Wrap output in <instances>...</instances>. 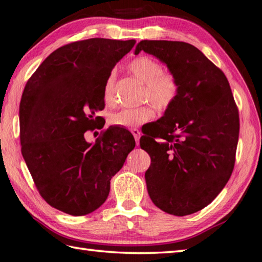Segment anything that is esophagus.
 <instances>
[{
    "label": "esophagus",
    "mask_w": 262,
    "mask_h": 262,
    "mask_svg": "<svg viewBox=\"0 0 262 262\" xmlns=\"http://www.w3.org/2000/svg\"><path fill=\"white\" fill-rule=\"evenodd\" d=\"M132 133H133V135H134V137H135L136 144L138 145V144H140V137H141V130H140V129H137V128H133V129H132Z\"/></svg>",
    "instance_id": "esophagus-1"
}]
</instances>
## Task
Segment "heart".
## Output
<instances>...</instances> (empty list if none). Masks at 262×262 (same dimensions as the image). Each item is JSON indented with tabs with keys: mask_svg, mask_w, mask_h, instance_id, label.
Returning a JSON list of instances; mask_svg holds the SVG:
<instances>
[{
	"mask_svg": "<svg viewBox=\"0 0 262 262\" xmlns=\"http://www.w3.org/2000/svg\"><path fill=\"white\" fill-rule=\"evenodd\" d=\"M128 70L144 85L141 94L142 102H151L160 111L168 110L175 103L181 91V83L173 71L163 69L160 61L152 56L141 55L130 61ZM116 77V71H110L102 91L104 103L109 106L114 105L117 101ZM153 105L146 103L135 109H122L114 112L110 115L109 121L111 125L125 128L142 126L155 117Z\"/></svg>",
	"mask_w": 262,
	"mask_h": 262,
	"instance_id": "1",
	"label": "heart"
}]
</instances>
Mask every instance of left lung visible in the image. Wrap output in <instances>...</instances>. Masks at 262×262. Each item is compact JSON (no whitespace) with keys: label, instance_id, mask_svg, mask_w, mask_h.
<instances>
[{"label":"left lung","instance_id":"left-lung-1","mask_svg":"<svg viewBox=\"0 0 262 262\" xmlns=\"http://www.w3.org/2000/svg\"><path fill=\"white\" fill-rule=\"evenodd\" d=\"M141 51L165 62L181 83L175 103L141 137L151 158L147 192L162 211L186 216L211 203L232 176L238 109L226 76L195 46L141 40L135 53Z\"/></svg>","mask_w":262,"mask_h":262}]
</instances>
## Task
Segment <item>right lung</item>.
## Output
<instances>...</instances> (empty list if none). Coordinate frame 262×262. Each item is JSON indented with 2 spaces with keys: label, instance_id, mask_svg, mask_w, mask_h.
I'll return each instance as SVG.
<instances>
[{
  "label": "right lung",
  "instance_id": "add662e5",
  "mask_svg": "<svg viewBox=\"0 0 262 262\" xmlns=\"http://www.w3.org/2000/svg\"><path fill=\"white\" fill-rule=\"evenodd\" d=\"M135 39L90 38L51 53L25 86L20 101L21 153L35 186L51 207L85 216L104 203L112 176L135 140L109 127L94 144L86 132L101 129L102 95L107 74L134 48Z\"/></svg>",
  "mask_w": 262,
  "mask_h": 262
}]
</instances>
